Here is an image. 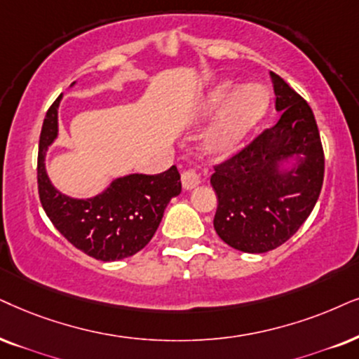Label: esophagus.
I'll list each match as a JSON object with an SVG mask.
<instances>
[{
    "mask_svg": "<svg viewBox=\"0 0 359 359\" xmlns=\"http://www.w3.org/2000/svg\"><path fill=\"white\" fill-rule=\"evenodd\" d=\"M198 184H201V175H198L197 172L192 169L182 172V187L185 190H192L197 187Z\"/></svg>",
    "mask_w": 359,
    "mask_h": 359,
    "instance_id": "esophagus-1",
    "label": "esophagus"
}]
</instances>
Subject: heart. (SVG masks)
<instances>
[{
  "mask_svg": "<svg viewBox=\"0 0 359 359\" xmlns=\"http://www.w3.org/2000/svg\"><path fill=\"white\" fill-rule=\"evenodd\" d=\"M269 93L258 84H247L237 89L232 81H222L203 97V116L219 111L207 130L205 149L215 157L233 154L260 124L269 111Z\"/></svg>",
  "mask_w": 359,
  "mask_h": 359,
  "instance_id": "obj_1",
  "label": "heart"
}]
</instances>
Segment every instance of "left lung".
<instances>
[{
    "mask_svg": "<svg viewBox=\"0 0 359 359\" xmlns=\"http://www.w3.org/2000/svg\"><path fill=\"white\" fill-rule=\"evenodd\" d=\"M280 121L230 161L217 165L213 226L235 250L265 253L285 243L318 201L325 156L305 99L270 72Z\"/></svg>",
    "mask_w": 359,
    "mask_h": 359,
    "instance_id": "obj_1",
    "label": "left lung"
}]
</instances>
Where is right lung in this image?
<instances>
[{
  "instance_id": "right-lung-1",
  "label": "right lung",
  "mask_w": 359,
  "mask_h": 359,
  "mask_svg": "<svg viewBox=\"0 0 359 359\" xmlns=\"http://www.w3.org/2000/svg\"><path fill=\"white\" fill-rule=\"evenodd\" d=\"M72 83L71 86H74ZM59 96L44 117L39 135V201L53 225L86 255L116 262L142 250L156 233L167 203L182 190L175 165L157 175L116 177L101 194L76 198L59 192L46 170V154L59 135Z\"/></svg>"
}]
</instances>
